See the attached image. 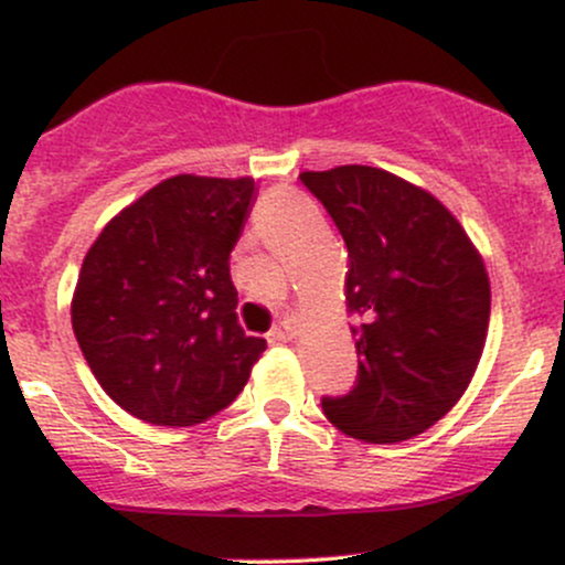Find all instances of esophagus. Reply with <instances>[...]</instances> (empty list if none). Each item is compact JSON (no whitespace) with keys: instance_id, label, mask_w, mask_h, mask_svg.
Wrapping results in <instances>:
<instances>
[{"instance_id":"1","label":"esophagus","mask_w":565,"mask_h":565,"mask_svg":"<svg viewBox=\"0 0 565 565\" xmlns=\"http://www.w3.org/2000/svg\"><path fill=\"white\" fill-rule=\"evenodd\" d=\"M295 334H297V316H295V310H291V313H284V319L278 321L274 340H291Z\"/></svg>"}]
</instances>
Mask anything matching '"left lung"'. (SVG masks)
Segmentation results:
<instances>
[{
  "label": "left lung",
  "mask_w": 565,
  "mask_h": 565,
  "mask_svg": "<svg viewBox=\"0 0 565 565\" xmlns=\"http://www.w3.org/2000/svg\"><path fill=\"white\" fill-rule=\"evenodd\" d=\"M348 246L345 300L359 377L321 408L337 430L398 444L436 425L468 391L491 289L483 260L436 196L377 167L302 172Z\"/></svg>",
  "instance_id": "8db88e82"
}]
</instances>
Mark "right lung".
I'll return each mask as SVG.
<instances>
[{
    "instance_id": "1",
    "label": "right lung",
    "mask_w": 565,
    "mask_h": 565,
    "mask_svg": "<svg viewBox=\"0 0 565 565\" xmlns=\"http://www.w3.org/2000/svg\"><path fill=\"white\" fill-rule=\"evenodd\" d=\"M252 178L174 174L121 210L84 257L71 323L100 387L132 417L188 427L236 401L265 350L238 323L231 252Z\"/></svg>"
}]
</instances>
